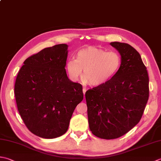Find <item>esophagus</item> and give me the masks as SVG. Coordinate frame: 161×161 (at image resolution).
<instances>
[{"label":"esophagus","mask_w":161,"mask_h":161,"mask_svg":"<svg viewBox=\"0 0 161 161\" xmlns=\"http://www.w3.org/2000/svg\"><path fill=\"white\" fill-rule=\"evenodd\" d=\"M86 88H83V93H84V97H85V93H86Z\"/></svg>","instance_id":"1"}]
</instances>
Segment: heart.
Instances as JSON below:
<instances>
[{
    "mask_svg": "<svg viewBox=\"0 0 161 161\" xmlns=\"http://www.w3.org/2000/svg\"><path fill=\"white\" fill-rule=\"evenodd\" d=\"M121 63L118 53L90 46L79 50L76 59H69L65 67L71 80L77 81L83 70L84 82L98 86L114 76L120 68Z\"/></svg>",
    "mask_w": 161,
    "mask_h": 161,
    "instance_id": "b5f03b06",
    "label": "heart"
}]
</instances>
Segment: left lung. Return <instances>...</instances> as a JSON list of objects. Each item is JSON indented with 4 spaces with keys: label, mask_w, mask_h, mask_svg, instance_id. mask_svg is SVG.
<instances>
[{
    "label": "left lung",
    "mask_w": 161,
    "mask_h": 161,
    "mask_svg": "<svg viewBox=\"0 0 161 161\" xmlns=\"http://www.w3.org/2000/svg\"><path fill=\"white\" fill-rule=\"evenodd\" d=\"M121 56L117 72L85 93L89 128L105 140L120 137L135 126L149 100V76L140 53L126 43H110Z\"/></svg>",
    "instance_id": "obj_1"
}]
</instances>
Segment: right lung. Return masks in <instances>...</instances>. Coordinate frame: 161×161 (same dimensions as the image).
<instances>
[{
	"instance_id": "add662e5",
	"label": "right lung",
	"mask_w": 161,
	"mask_h": 161,
	"mask_svg": "<svg viewBox=\"0 0 161 161\" xmlns=\"http://www.w3.org/2000/svg\"><path fill=\"white\" fill-rule=\"evenodd\" d=\"M67 45L60 44L29 56L15 81L22 120L31 133L45 139L66 133L72 113L84 98L82 86L67 77Z\"/></svg>"
}]
</instances>
